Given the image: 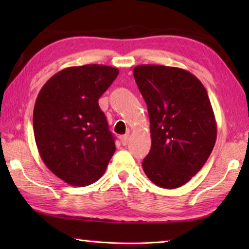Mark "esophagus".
<instances>
[{"label": "esophagus", "instance_id": "34e87169", "mask_svg": "<svg viewBox=\"0 0 249 249\" xmlns=\"http://www.w3.org/2000/svg\"><path fill=\"white\" fill-rule=\"evenodd\" d=\"M121 142L123 146H126L128 142V135H124V136L121 137Z\"/></svg>", "mask_w": 249, "mask_h": 249}]
</instances>
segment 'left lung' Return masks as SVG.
<instances>
[{"instance_id": "1", "label": "left lung", "mask_w": 249, "mask_h": 249, "mask_svg": "<svg viewBox=\"0 0 249 249\" xmlns=\"http://www.w3.org/2000/svg\"><path fill=\"white\" fill-rule=\"evenodd\" d=\"M134 78L148 108L151 148L142 169L151 182L179 188L204 166L216 141V122L205 88L176 67L141 65Z\"/></svg>"}]
</instances>
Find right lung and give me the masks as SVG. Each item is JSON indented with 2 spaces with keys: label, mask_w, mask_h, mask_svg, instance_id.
Segmentation results:
<instances>
[{
  "label": "right lung",
  "mask_w": 249,
  "mask_h": 249,
  "mask_svg": "<svg viewBox=\"0 0 249 249\" xmlns=\"http://www.w3.org/2000/svg\"><path fill=\"white\" fill-rule=\"evenodd\" d=\"M119 72L104 65L70 67L53 75L36 99L33 126L40 158L73 187L98 181L115 153L98 101Z\"/></svg>",
  "instance_id": "add662e5"
}]
</instances>
